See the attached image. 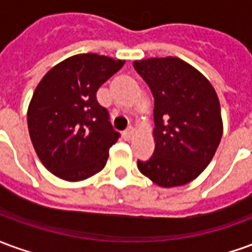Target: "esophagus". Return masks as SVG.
<instances>
[{
	"label": "esophagus",
	"instance_id": "1",
	"mask_svg": "<svg viewBox=\"0 0 252 252\" xmlns=\"http://www.w3.org/2000/svg\"><path fill=\"white\" fill-rule=\"evenodd\" d=\"M132 136H133V129H132V128H128V129L124 132V139H126V140H129Z\"/></svg>",
	"mask_w": 252,
	"mask_h": 252
}]
</instances>
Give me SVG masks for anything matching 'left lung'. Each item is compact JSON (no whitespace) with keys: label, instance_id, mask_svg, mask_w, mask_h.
Masks as SVG:
<instances>
[{"label":"left lung","instance_id":"8db88e82","mask_svg":"<svg viewBox=\"0 0 252 252\" xmlns=\"http://www.w3.org/2000/svg\"><path fill=\"white\" fill-rule=\"evenodd\" d=\"M154 95L155 150L137 160L143 175L162 188L189 184L213 158L222 135L220 102L211 82L178 58L135 61Z\"/></svg>","mask_w":252,"mask_h":252}]
</instances>
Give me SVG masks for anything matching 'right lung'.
<instances>
[{
    "mask_svg": "<svg viewBox=\"0 0 252 252\" xmlns=\"http://www.w3.org/2000/svg\"><path fill=\"white\" fill-rule=\"evenodd\" d=\"M126 61L79 54L43 77L28 108V129L37 157L64 181H82L104 169L120 133L97 101V90Z\"/></svg>",
    "mask_w": 252,
    "mask_h": 252,
    "instance_id": "add662e5",
    "label": "right lung"
}]
</instances>
